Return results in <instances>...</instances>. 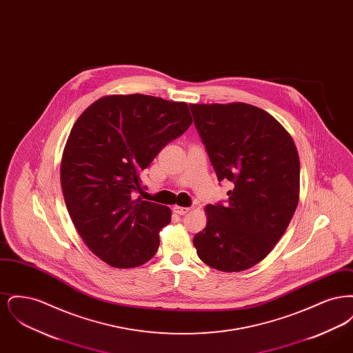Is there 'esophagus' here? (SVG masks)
<instances>
[{
  "label": "esophagus",
  "instance_id": "esophagus-1",
  "mask_svg": "<svg viewBox=\"0 0 353 353\" xmlns=\"http://www.w3.org/2000/svg\"><path fill=\"white\" fill-rule=\"evenodd\" d=\"M189 210H190L189 208H183V206H174V208H173V212H174L176 214H179V216H184Z\"/></svg>",
  "mask_w": 353,
  "mask_h": 353
}]
</instances>
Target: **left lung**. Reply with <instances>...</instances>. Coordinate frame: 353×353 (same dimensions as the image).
<instances>
[{
	"instance_id": "8db88e82",
	"label": "left lung",
	"mask_w": 353,
	"mask_h": 353,
	"mask_svg": "<svg viewBox=\"0 0 353 353\" xmlns=\"http://www.w3.org/2000/svg\"><path fill=\"white\" fill-rule=\"evenodd\" d=\"M190 110L219 181L233 183L228 203L205 208L208 223L193 245L213 269H250L269 255L296 210L295 143L276 119L252 104H190Z\"/></svg>"
}]
</instances>
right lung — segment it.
Masks as SVG:
<instances>
[{"mask_svg": "<svg viewBox=\"0 0 353 353\" xmlns=\"http://www.w3.org/2000/svg\"><path fill=\"white\" fill-rule=\"evenodd\" d=\"M192 124L185 101L108 95L75 121L61 163L71 221L87 248L112 268L130 269L156 254L168 206L143 201L140 174Z\"/></svg>", "mask_w": 353, "mask_h": 353, "instance_id": "obj_1", "label": "right lung"}]
</instances>
